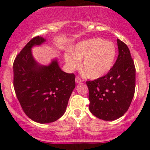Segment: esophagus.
<instances>
[{
    "mask_svg": "<svg viewBox=\"0 0 150 150\" xmlns=\"http://www.w3.org/2000/svg\"><path fill=\"white\" fill-rule=\"evenodd\" d=\"M75 82L77 83H81L83 82V79H81V78L80 76H76V78H75Z\"/></svg>",
    "mask_w": 150,
    "mask_h": 150,
    "instance_id": "esophagus-1",
    "label": "esophagus"
}]
</instances>
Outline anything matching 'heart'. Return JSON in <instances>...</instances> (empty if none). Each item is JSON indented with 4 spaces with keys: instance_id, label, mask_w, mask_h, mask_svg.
<instances>
[{
    "instance_id": "obj_1",
    "label": "heart",
    "mask_w": 150,
    "mask_h": 150,
    "mask_svg": "<svg viewBox=\"0 0 150 150\" xmlns=\"http://www.w3.org/2000/svg\"><path fill=\"white\" fill-rule=\"evenodd\" d=\"M117 57L114 43L104 39H90L78 43L65 55L67 65L70 69L80 67L83 60V72L88 78L96 79L105 75L112 69Z\"/></svg>"
}]
</instances>
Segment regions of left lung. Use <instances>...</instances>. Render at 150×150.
Returning <instances> with one entry per match:
<instances>
[{
  "label": "left lung",
  "instance_id": "left-lung-1",
  "mask_svg": "<svg viewBox=\"0 0 150 150\" xmlns=\"http://www.w3.org/2000/svg\"><path fill=\"white\" fill-rule=\"evenodd\" d=\"M118 57L104 76L86 81L89 110L99 119L114 120L129 108L135 93L136 68L128 46L117 39Z\"/></svg>",
  "mask_w": 150,
  "mask_h": 150
}]
</instances>
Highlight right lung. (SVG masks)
Here are the masks:
<instances>
[{
    "label": "right lung",
    "instance_id": "right-lung-1",
    "mask_svg": "<svg viewBox=\"0 0 150 150\" xmlns=\"http://www.w3.org/2000/svg\"><path fill=\"white\" fill-rule=\"evenodd\" d=\"M43 37L32 38L15 58L13 88L24 112L31 120L48 123L64 115L72 91L75 75L66 73L57 60L40 66L32 56L31 48L45 42Z\"/></svg>",
    "mask_w": 150,
    "mask_h": 150
}]
</instances>
